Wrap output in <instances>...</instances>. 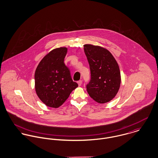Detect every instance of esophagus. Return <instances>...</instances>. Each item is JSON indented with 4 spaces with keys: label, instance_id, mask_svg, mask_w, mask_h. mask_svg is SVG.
<instances>
[{
    "label": "esophagus",
    "instance_id": "34e87169",
    "mask_svg": "<svg viewBox=\"0 0 158 158\" xmlns=\"http://www.w3.org/2000/svg\"><path fill=\"white\" fill-rule=\"evenodd\" d=\"M77 83H78V86H80L82 85V81H81V80H79V81H77Z\"/></svg>",
    "mask_w": 158,
    "mask_h": 158
}]
</instances>
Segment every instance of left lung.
Instances as JSON below:
<instances>
[{"mask_svg": "<svg viewBox=\"0 0 158 158\" xmlns=\"http://www.w3.org/2000/svg\"><path fill=\"white\" fill-rule=\"evenodd\" d=\"M83 46L90 70L87 91L97 103H107L115 97L120 88L121 77L118 65L107 49L92 44Z\"/></svg>", "mask_w": 158, "mask_h": 158, "instance_id": "obj_1", "label": "left lung"}]
</instances>
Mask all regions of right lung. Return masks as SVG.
<instances>
[{
  "instance_id": "1",
  "label": "right lung",
  "mask_w": 158,
  "mask_h": 158,
  "mask_svg": "<svg viewBox=\"0 0 158 158\" xmlns=\"http://www.w3.org/2000/svg\"><path fill=\"white\" fill-rule=\"evenodd\" d=\"M67 52L66 47L52 50L42 59L35 73L36 94L51 108L61 106L78 86L73 81L70 70L64 63Z\"/></svg>"
}]
</instances>
